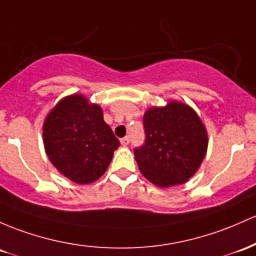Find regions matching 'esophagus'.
<instances>
[{
	"label": "esophagus",
	"instance_id": "esophagus-1",
	"mask_svg": "<svg viewBox=\"0 0 256 256\" xmlns=\"http://www.w3.org/2000/svg\"><path fill=\"white\" fill-rule=\"evenodd\" d=\"M120 142H122V146H128V143H130V137H128V136L122 137V138L120 140Z\"/></svg>",
	"mask_w": 256,
	"mask_h": 256
}]
</instances>
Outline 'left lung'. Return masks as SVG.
I'll return each mask as SVG.
<instances>
[{"label":"left lung","instance_id":"obj_1","mask_svg":"<svg viewBox=\"0 0 256 256\" xmlns=\"http://www.w3.org/2000/svg\"><path fill=\"white\" fill-rule=\"evenodd\" d=\"M146 140L134 159L146 178L159 187L181 184L200 166L208 147L203 122L190 106L171 102L143 116Z\"/></svg>","mask_w":256,"mask_h":256}]
</instances>
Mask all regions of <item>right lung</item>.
Returning <instances> with one entry per match:
<instances>
[{"label": "right lung", "mask_w": 256, "mask_h": 256, "mask_svg": "<svg viewBox=\"0 0 256 256\" xmlns=\"http://www.w3.org/2000/svg\"><path fill=\"white\" fill-rule=\"evenodd\" d=\"M44 143L57 170L80 184L100 178L120 146L100 106L88 104L81 94L63 98L47 115Z\"/></svg>", "instance_id": "right-lung-1"}]
</instances>
